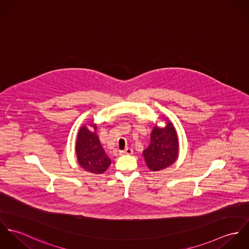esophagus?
Masks as SVG:
<instances>
[{"instance_id":"34e87169","label":"esophagus","mask_w":249,"mask_h":249,"mask_svg":"<svg viewBox=\"0 0 249 249\" xmlns=\"http://www.w3.org/2000/svg\"><path fill=\"white\" fill-rule=\"evenodd\" d=\"M132 153H133V149L130 148V147H127V148H125L124 150H121V151H120V154H122V155H124V154L130 155V154H132Z\"/></svg>"}]
</instances>
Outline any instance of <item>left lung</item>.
Masks as SVG:
<instances>
[{
  "instance_id": "1",
  "label": "left lung",
  "mask_w": 249,
  "mask_h": 249,
  "mask_svg": "<svg viewBox=\"0 0 249 249\" xmlns=\"http://www.w3.org/2000/svg\"><path fill=\"white\" fill-rule=\"evenodd\" d=\"M142 155L146 166L152 172L164 170L176 162L178 156V134L170 121L164 127H153L150 143L142 151Z\"/></svg>"
}]
</instances>
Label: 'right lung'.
<instances>
[{
    "label": "right lung",
    "mask_w": 249,
    "mask_h": 249,
    "mask_svg": "<svg viewBox=\"0 0 249 249\" xmlns=\"http://www.w3.org/2000/svg\"><path fill=\"white\" fill-rule=\"evenodd\" d=\"M90 126H93L95 130L91 131L86 125L81 126L78 130L75 143L76 158L83 170L101 175L107 171L111 160L106 154L97 135V125L91 124Z\"/></svg>",
    "instance_id": "1"
}]
</instances>
